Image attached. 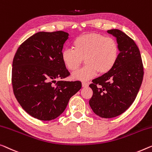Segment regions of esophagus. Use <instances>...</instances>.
<instances>
[{"mask_svg": "<svg viewBox=\"0 0 152 152\" xmlns=\"http://www.w3.org/2000/svg\"><path fill=\"white\" fill-rule=\"evenodd\" d=\"M82 86H83V87H87L88 86H89V84L87 83L83 82L82 83Z\"/></svg>", "mask_w": 152, "mask_h": 152, "instance_id": "obj_1", "label": "esophagus"}]
</instances>
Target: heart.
Segmentation results:
<instances>
[{
  "label": "heart",
  "mask_w": 152,
  "mask_h": 152,
  "mask_svg": "<svg viewBox=\"0 0 152 152\" xmlns=\"http://www.w3.org/2000/svg\"><path fill=\"white\" fill-rule=\"evenodd\" d=\"M72 50L61 53V60L69 71H75L85 59L86 65L72 74L74 80L86 81L99 73L109 72L119 56L118 44L115 39L102 34L91 33L80 35L72 43Z\"/></svg>",
  "instance_id": "heart-1"
}]
</instances>
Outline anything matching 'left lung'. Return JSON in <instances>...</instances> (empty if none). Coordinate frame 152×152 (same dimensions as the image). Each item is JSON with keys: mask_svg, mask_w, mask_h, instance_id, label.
I'll return each instance as SVG.
<instances>
[{"mask_svg": "<svg viewBox=\"0 0 152 152\" xmlns=\"http://www.w3.org/2000/svg\"><path fill=\"white\" fill-rule=\"evenodd\" d=\"M116 38L119 54L108 73L93 80L89 105L95 114L113 118L124 113L134 102L143 78V66L134 40L118 29L107 31Z\"/></svg>", "mask_w": 152, "mask_h": 152, "instance_id": "left-lung-1", "label": "left lung"}]
</instances>
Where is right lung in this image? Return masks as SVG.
I'll use <instances>...</instances> for the list:
<instances>
[{
    "label": "right lung",
    "instance_id": "1",
    "mask_svg": "<svg viewBox=\"0 0 152 152\" xmlns=\"http://www.w3.org/2000/svg\"><path fill=\"white\" fill-rule=\"evenodd\" d=\"M68 36L62 31L38 32L20 45L13 58V94L22 108L37 119L58 117L82 87L80 81L56 83L69 75L61 60Z\"/></svg>",
    "mask_w": 152,
    "mask_h": 152
}]
</instances>
